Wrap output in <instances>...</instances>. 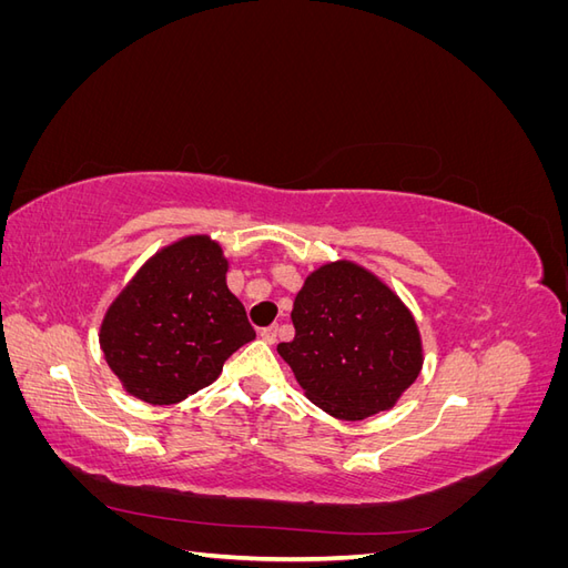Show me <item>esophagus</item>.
I'll list each match as a JSON object with an SVG mask.
<instances>
[{
    "label": "esophagus",
    "mask_w": 568,
    "mask_h": 568,
    "mask_svg": "<svg viewBox=\"0 0 568 568\" xmlns=\"http://www.w3.org/2000/svg\"><path fill=\"white\" fill-rule=\"evenodd\" d=\"M277 334H280L277 326H267V329L261 332V338H263L265 343H274V341H277Z\"/></svg>",
    "instance_id": "34e87169"
}]
</instances>
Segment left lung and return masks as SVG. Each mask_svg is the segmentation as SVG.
<instances>
[{
    "mask_svg": "<svg viewBox=\"0 0 568 568\" xmlns=\"http://www.w3.org/2000/svg\"><path fill=\"white\" fill-rule=\"evenodd\" d=\"M296 336L277 353L305 398L343 422L395 407L424 365L415 315L395 291L353 261L324 263L296 294Z\"/></svg>",
    "mask_w": 568,
    "mask_h": 568,
    "instance_id": "left-lung-1",
    "label": "left lung"
}]
</instances>
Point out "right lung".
Instances as JSON below:
<instances>
[{
	"instance_id": "right-lung-1",
	"label": "right lung",
	"mask_w": 568,
	"mask_h": 568,
	"mask_svg": "<svg viewBox=\"0 0 568 568\" xmlns=\"http://www.w3.org/2000/svg\"><path fill=\"white\" fill-rule=\"evenodd\" d=\"M230 261L209 234L163 246L136 270L99 326V346L125 393L173 405L211 386L255 338L227 288Z\"/></svg>"
}]
</instances>
